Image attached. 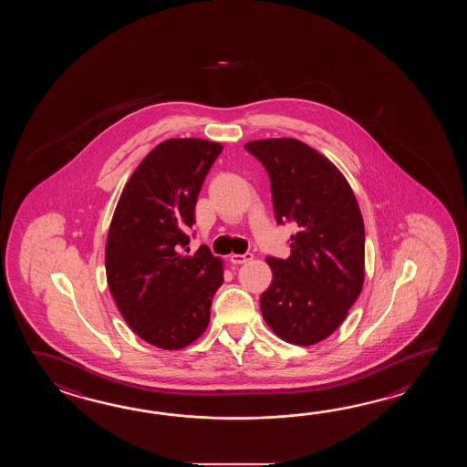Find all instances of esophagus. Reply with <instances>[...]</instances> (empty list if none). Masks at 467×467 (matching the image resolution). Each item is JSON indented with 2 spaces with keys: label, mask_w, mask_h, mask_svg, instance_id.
Listing matches in <instances>:
<instances>
[{
  "label": "esophagus",
  "mask_w": 467,
  "mask_h": 467,
  "mask_svg": "<svg viewBox=\"0 0 467 467\" xmlns=\"http://www.w3.org/2000/svg\"><path fill=\"white\" fill-rule=\"evenodd\" d=\"M252 258H254V255H252L250 252H245V254H232V255H230V262L235 264V265H240V264L250 262Z\"/></svg>",
  "instance_id": "1"
}]
</instances>
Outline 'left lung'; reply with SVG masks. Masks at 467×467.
Listing matches in <instances>:
<instances>
[{
    "mask_svg": "<svg viewBox=\"0 0 467 467\" xmlns=\"http://www.w3.org/2000/svg\"><path fill=\"white\" fill-rule=\"evenodd\" d=\"M245 150L267 170L278 225L298 227L288 258L267 257L274 278L260 296L262 316L290 344H317L348 317L364 285L358 200L337 167L300 140H255Z\"/></svg>",
    "mask_w": 467,
    "mask_h": 467,
    "instance_id": "8db88e82",
    "label": "left lung"
}]
</instances>
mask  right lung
Masks as SVG:
<instances>
[{"instance_id": "obj_1", "label": "right lung", "mask_w": 467, "mask_h": 467, "mask_svg": "<svg viewBox=\"0 0 467 467\" xmlns=\"http://www.w3.org/2000/svg\"><path fill=\"white\" fill-rule=\"evenodd\" d=\"M220 151L209 140L161 141L130 177L109 223V292L129 327L165 350L205 332L223 284L222 260L207 245L193 255L187 247L200 189Z\"/></svg>"}]
</instances>
